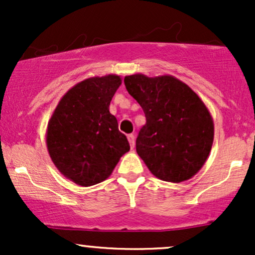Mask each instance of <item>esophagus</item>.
I'll list each match as a JSON object with an SVG mask.
<instances>
[{"label":"esophagus","instance_id":"34e87169","mask_svg":"<svg viewBox=\"0 0 255 255\" xmlns=\"http://www.w3.org/2000/svg\"><path fill=\"white\" fill-rule=\"evenodd\" d=\"M127 137H128V141H129L130 148H134V146H135V137H134L133 134H129Z\"/></svg>","mask_w":255,"mask_h":255}]
</instances>
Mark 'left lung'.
Returning <instances> with one entry per match:
<instances>
[{"instance_id":"8db88e82","label":"left lung","mask_w":255,"mask_h":255,"mask_svg":"<svg viewBox=\"0 0 255 255\" xmlns=\"http://www.w3.org/2000/svg\"><path fill=\"white\" fill-rule=\"evenodd\" d=\"M125 85L145 113L136 152L154 176L189 180L211 151L215 127L209 109L188 85L171 75H127Z\"/></svg>"}]
</instances>
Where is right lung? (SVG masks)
<instances>
[{"label": "right lung", "mask_w": 255, "mask_h": 255, "mask_svg": "<svg viewBox=\"0 0 255 255\" xmlns=\"http://www.w3.org/2000/svg\"><path fill=\"white\" fill-rule=\"evenodd\" d=\"M121 84L115 74L86 79L61 98L49 120L46 146L51 160L63 176L79 186L107 180L129 151L127 137L109 111Z\"/></svg>", "instance_id": "right-lung-1"}]
</instances>
